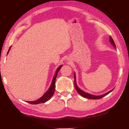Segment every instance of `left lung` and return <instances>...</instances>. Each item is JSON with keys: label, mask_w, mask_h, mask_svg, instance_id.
I'll use <instances>...</instances> for the list:
<instances>
[{"label": "left lung", "mask_w": 129, "mask_h": 129, "mask_svg": "<svg viewBox=\"0 0 129 129\" xmlns=\"http://www.w3.org/2000/svg\"><path fill=\"white\" fill-rule=\"evenodd\" d=\"M109 41H110V42H111V44L113 46H114L115 48H116V45L115 44V42H114V40L112 39V38L111 37H110V38H109ZM74 85H75V89L77 90V91L78 92V93H79L80 95H81L82 96H83V97H85V98L89 99H93V100L102 99V97H103L106 95H107L108 94H109V93L111 92L114 89H113L109 91V92L104 93V94L101 95H100V96H95V95H91V94H89V93H87V92H85L82 91V90H81L79 87H77V85L76 84V76H75V73H74Z\"/></svg>", "instance_id": "obj_1"}]
</instances>
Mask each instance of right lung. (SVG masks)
Returning <instances> with one entry per match:
<instances>
[{
  "label": "right lung",
  "mask_w": 129,
  "mask_h": 129,
  "mask_svg": "<svg viewBox=\"0 0 129 129\" xmlns=\"http://www.w3.org/2000/svg\"><path fill=\"white\" fill-rule=\"evenodd\" d=\"M11 47H12V46H10V47L9 48L8 52H7V54H8L9 53ZM62 67V66H60V67L56 69V73L55 74V75H54L53 79L51 85H50V86L49 89L46 91V92L45 93V94L43 95L41 97H40V99H39L38 100H37L36 101H30V102H28V101H27V102H28V103H29L30 104H39V103H45V102H47V101H48L50 98H51L52 96L54 94V90H55V80H56V76L57 75V73H58V71H60V69H61V68Z\"/></svg>",
  "instance_id": "obj_1"
}]
</instances>
